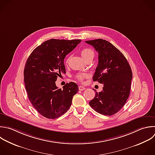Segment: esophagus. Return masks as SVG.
Returning <instances> with one entry per match:
<instances>
[{
    "label": "esophagus",
    "instance_id": "esophagus-1",
    "mask_svg": "<svg viewBox=\"0 0 155 155\" xmlns=\"http://www.w3.org/2000/svg\"><path fill=\"white\" fill-rule=\"evenodd\" d=\"M85 89V88L84 86H82V85L79 86V90L80 91H83V90H84Z\"/></svg>",
    "mask_w": 155,
    "mask_h": 155
}]
</instances>
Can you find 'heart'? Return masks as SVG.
I'll return each mask as SVG.
<instances>
[{
	"label": "heart",
	"mask_w": 155,
	"mask_h": 155,
	"mask_svg": "<svg viewBox=\"0 0 155 155\" xmlns=\"http://www.w3.org/2000/svg\"><path fill=\"white\" fill-rule=\"evenodd\" d=\"M81 55L82 56V58L85 59V61H87L90 59H93L94 56V53L93 51V50H91V48H84L82 51H81ZM68 59H67V62H68ZM76 78L79 80V81H83L84 79L88 77V74L87 73H79L78 74L76 75Z\"/></svg>",
	"instance_id": "heart-1"
}]
</instances>
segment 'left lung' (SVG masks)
I'll return each instance as SVG.
<instances>
[{"mask_svg": "<svg viewBox=\"0 0 155 155\" xmlns=\"http://www.w3.org/2000/svg\"><path fill=\"white\" fill-rule=\"evenodd\" d=\"M98 53V64L93 81L103 84L101 92L90 101L96 112L110 116L117 113L129 96L132 71L124 54L107 41L98 39L85 41Z\"/></svg>", "mask_w": 155, "mask_h": 155, "instance_id": "1", "label": "left lung"}]
</instances>
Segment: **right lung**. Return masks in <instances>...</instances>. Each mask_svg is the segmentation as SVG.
<instances>
[{
	"label": "right lung",
	"instance_id": "add662e5",
	"mask_svg": "<svg viewBox=\"0 0 155 155\" xmlns=\"http://www.w3.org/2000/svg\"><path fill=\"white\" fill-rule=\"evenodd\" d=\"M81 42L80 39L46 41L32 51L26 62L24 74L28 97L45 117L56 119L65 113L79 90L74 82L66 84L61 90L55 82L62 73H65L66 55Z\"/></svg>",
	"mask_w": 155,
	"mask_h": 155
}]
</instances>
